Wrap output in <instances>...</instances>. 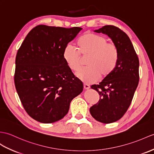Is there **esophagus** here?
Instances as JSON below:
<instances>
[{"label": "esophagus", "mask_w": 154, "mask_h": 154, "mask_svg": "<svg viewBox=\"0 0 154 154\" xmlns=\"http://www.w3.org/2000/svg\"><path fill=\"white\" fill-rule=\"evenodd\" d=\"M84 88L86 89V90H88V89L90 88V85L88 84H84Z\"/></svg>", "instance_id": "1"}]
</instances>
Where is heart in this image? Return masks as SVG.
<instances>
[{
  "label": "heart",
  "mask_w": 154,
  "mask_h": 154,
  "mask_svg": "<svg viewBox=\"0 0 154 154\" xmlns=\"http://www.w3.org/2000/svg\"><path fill=\"white\" fill-rule=\"evenodd\" d=\"M102 35L88 33L82 35L77 40L78 50L71 45L63 49V58L67 67L73 71L79 70L82 58L88 56L87 65L88 66L77 73V77L85 83H91L97 81L100 75L108 77L116 69L119 58L116 45L107 42Z\"/></svg>",
  "instance_id": "heart-1"
}]
</instances>
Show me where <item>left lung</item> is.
Here are the masks:
<instances>
[{
  "label": "left lung",
  "mask_w": 154,
  "mask_h": 154,
  "mask_svg": "<svg viewBox=\"0 0 154 154\" xmlns=\"http://www.w3.org/2000/svg\"><path fill=\"white\" fill-rule=\"evenodd\" d=\"M96 33L106 34L118 49L116 69L99 83L91 86L98 92L100 100L90 108L94 119L103 123L120 119L127 111L139 81V60L128 35L116 26H105Z\"/></svg>",
  "instance_id": "8db88e82"
}]
</instances>
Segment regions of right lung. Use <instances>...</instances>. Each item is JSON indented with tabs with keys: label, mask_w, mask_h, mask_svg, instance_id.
Returning a JSON list of instances; mask_svg holds the SVG:
<instances>
[{
	"label": "right lung",
	"mask_w": 154,
	"mask_h": 154,
	"mask_svg": "<svg viewBox=\"0 0 154 154\" xmlns=\"http://www.w3.org/2000/svg\"><path fill=\"white\" fill-rule=\"evenodd\" d=\"M81 27L39 25L29 31L16 58L14 83L28 115L52 123L67 113L71 100L83 90L63 58L64 48Z\"/></svg>",
	"instance_id": "obj_1"
}]
</instances>
